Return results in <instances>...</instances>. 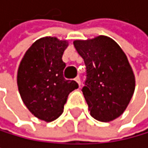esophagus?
Listing matches in <instances>:
<instances>
[{
  "label": "esophagus",
  "mask_w": 148,
  "mask_h": 148,
  "mask_svg": "<svg viewBox=\"0 0 148 148\" xmlns=\"http://www.w3.org/2000/svg\"><path fill=\"white\" fill-rule=\"evenodd\" d=\"M75 82H77L79 85H80V79H79V77H77V78H75Z\"/></svg>",
  "instance_id": "esophagus-1"
}]
</instances>
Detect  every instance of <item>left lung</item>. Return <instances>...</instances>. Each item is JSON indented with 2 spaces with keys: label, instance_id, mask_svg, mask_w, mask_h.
<instances>
[{
  "label": "left lung",
  "instance_id": "1",
  "mask_svg": "<svg viewBox=\"0 0 148 148\" xmlns=\"http://www.w3.org/2000/svg\"><path fill=\"white\" fill-rule=\"evenodd\" d=\"M86 66L82 92L91 116L108 122L125 111L135 88V78L128 58L109 37L74 40Z\"/></svg>",
  "mask_w": 148,
  "mask_h": 148
}]
</instances>
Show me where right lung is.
<instances>
[{"label": "right lung", "instance_id": "add662e5", "mask_svg": "<svg viewBox=\"0 0 148 148\" xmlns=\"http://www.w3.org/2000/svg\"><path fill=\"white\" fill-rule=\"evenodd\" d=\"M66 40L56 37L40 38L27 49L17 70V86L27 109L42 121L50 122L63 113L69 93L79 87L63 76L62 60Z\"/></svg>", "mask_w": 148, "mask_h": 148}]
</instances>
